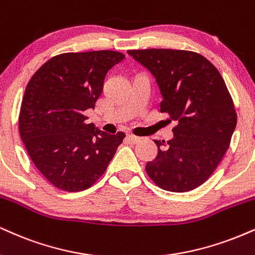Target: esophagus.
<instances>
[{
  "instance_id": "esophagus-1",
  "label": "esophagus",
  "mask_w": 255,
  "mask_h": 255,
  "mask_svg": "<svg viewBox=\"0 0 255 255\" xmlns=\"http://www.w3.org/2000/svg\"><path fill=\"white\" fill-rule=\"evenodd\" d=\"M128 139H129L133 143H137V142H140V141H141L140 136L133 135V134H128Z\"/></svg>"
}]
</instances>
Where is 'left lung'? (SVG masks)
<instances>
[{
  "instance_id": "8db88e82",
  "label": "left lung",
  "mask_w": 255,
  "mask_h": 255,
  "mask_svg": "<svg viewBox=\"0 0 255 255\" xmlns=\"http://www.w3.org/2000/svg\"><path fill=\"white\" fill-rule=\"evenodd\" d=\"M155 78L160 112L177 124L173 139L154 142L158 155L146 172L159 188L186 192L213 174L228 149L236 113L222 76L207 58L191 51H127Z\"/></svg>"
}]
</instances>
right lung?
Segmentation results:
<instances>
[{"instance_id":"add662e5","label":"right lung","mask_w":255,"mask_h":255,"mask_svg":"<svg viewBox=\"0 0 255 255\" xmlns=\"http://www.w3.org/2000/svg\"><path fill=\"white\" fill-rule=\"evenodd\" d=\"M125 59L115 51L63 53L30 78L19 116L21 140L35 167L64 191H83L106 172L126 134L87 124L107 72Z\"/></svg>"}]
</instances>
